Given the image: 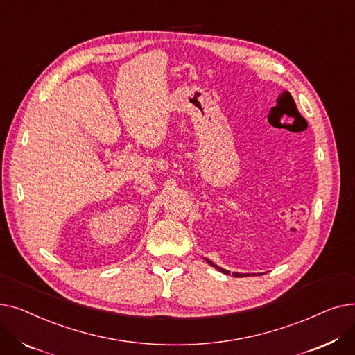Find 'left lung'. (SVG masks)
Wrapping results in <instances>:
<instances>
[{
	"mask_svg": "<svg viewBox=\"0 0 355 355\" xmlns=\"http://www.w3.org/2000/svg\"><path fill=\"white\" fill-rule=\"evenodd\" d=\"M206 262H207V263H209V265H211V266H213V268H216V269H217V270H220V272H221V273H225V275H230V272H229V270H226V269H223V268H220V266H217V265H214V263H213V262H211V260H209V259H206ZM233 276H234V277H243V276H250V275H249V273H234V272H233Z\"/></svg>",
	"mask_w": 355,
	"mask_h": 355,
	"instance_id": "8db88e82",
	"label": "left lung"
}]
</instances>
